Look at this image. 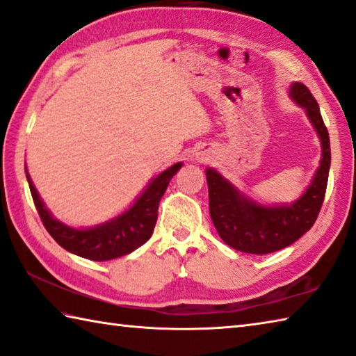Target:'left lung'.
I'll return each mask as SVG.
<instances>
[{
	"instance_id": "8db88e82",
	"label": "left lung",
	"mask_w": 356,
	"mask_h": 356,
	"mask_svg": "<svg viewBox=\"0 0 356 356\" xmlns=\"http://www.w3.org/2000/svg\"><path fill=\"white\" fill-rule=\"evenodd\" d=\"M290 97L305 108L323 149L312 184L296 201L291 204L264 206L241 193L217 170H206L213 226L226 245L241 252L270 254L290 246L312 229L323 206L330 170V138L310 90L304 83L294 82Z\"/></svg>"
}]
</instances>
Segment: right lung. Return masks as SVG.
Here are the masks:
<instances>
[{
	"label": "right lung",
	"instance_id": "right-lung-1",
	"mask_svg": "<svg viewBox=\"0 0 356 356\" xmlns=\"http://www.w3.org/2000/svg\"><path fill=\"white\" fill-rule=\"evenodd\" d=\"M181 165L183 163L173 164L153 178L135 203L120 216L97 226L85 227V229L71 227L54 217L46 209L43 200L40 198L26 167L24 170L38 216L51 237L66 251L76 254V256L104 261L133 252L152 237L158 218L159 201Z\"/></svg>",
	"mask_w": 356,
	"mask_h": 356
}]
</instances>
